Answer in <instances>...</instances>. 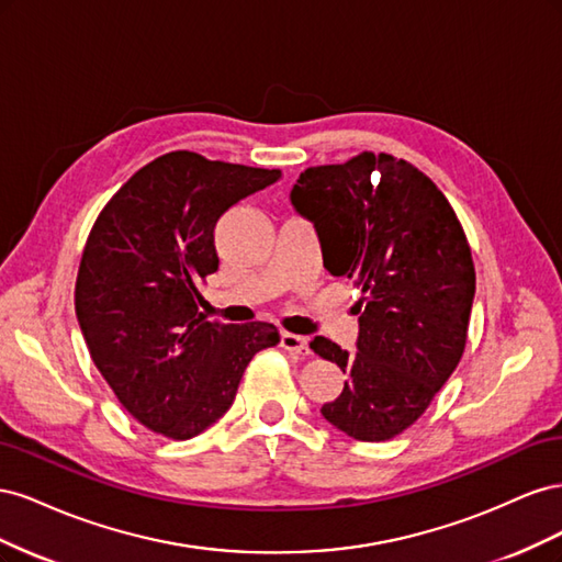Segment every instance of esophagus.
Segmentation results:
<instances>
[{
  "label": "esophagus",
  "mask_w": 562,
  "mask_h": 562,
  "mask_svg": "<svg viewBox=\"0 0 562 562\" xmlns=\"http://www.w3.org/2000/svg\"><path fill=\"white\" fill-rule=\"evenodd\" d=\"M281 347L291 353L307 356L310 353V339L295 335V333H281Z\"/></svg>",
  "instance_id": "1"
}]
</instances>
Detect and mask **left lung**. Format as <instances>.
<instances>
[{
    "label": "left lung",
    "instance_id": "obj_1",
    "mask_svg": "<svg viewBox=\"0 0 562 562\" xmlns=\"http://www.w3.org/2000/svg\"><path fill=\"white\" fill-rule=\"evenodd\" d=\"M293 209L314 223L323 267L361 288L356 351L310 345L347 372L321 407L333 427L380 443L427 411L464 353L475 271L443 192L413 164L372 151L300 173Z\"/></svg>",
    "mask_w": 562,
    "mask_h": 562
}]
</instances>
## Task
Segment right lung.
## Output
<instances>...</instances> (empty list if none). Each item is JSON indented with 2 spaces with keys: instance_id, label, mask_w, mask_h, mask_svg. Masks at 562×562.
I'll return each instance as SVG.
<instances>
[{
  "instance_id": "1",
  "label": "right lung",
  "mask_w": 562,
  "mask_h": 562,
  "mask_svg": "<svg viewBox=\"0 0 562 562\" xmlns=\"http://www.w3.org/2000/svg\"><path fill=\"white\" fill-rule=\"evenodd\" d=\"M279 178L277 168L168 151L95 220L77 274V321L119 403L155 434L206 431L232 407L252 356L279 345L271 323L206 321L196 291L217 271V220Z\"/></svg>"
}]
</instances>
